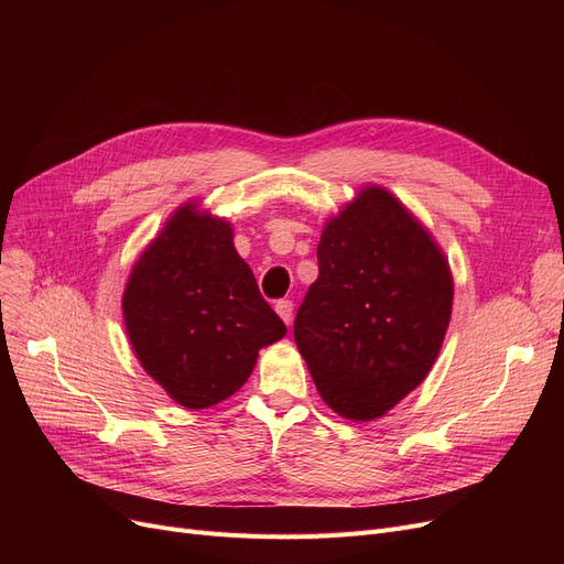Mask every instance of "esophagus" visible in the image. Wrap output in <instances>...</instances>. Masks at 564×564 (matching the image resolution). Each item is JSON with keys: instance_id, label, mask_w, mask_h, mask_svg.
I'll return each instance as SVG.
<instances>
[{"instance_id": "34e87169", "label": "esophagus", "mask_w": 564, "mask_h": 564, "mask_svg": "<svg viewBox=\"0 0 564 564\" xmlns=\"http://www.w3.org/2000/svg\"><path fill=\"white\" fill-rule=\"evenodd\" d=\"M276 313H279V317L288 324V327H290V324H292V302H288V300H281V302H276Z\"/></svg>"}]
</instances>
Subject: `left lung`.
<instances>
[{"mask_svg":"<svg viewBox=\"0 0 564 564\" xmlns=\"http://www.w3.org/2000/svg\"><path fill=\"white\" fill-rule=\"evenodd\" d=\"M294 343L338 416L375 421L421 387L453 313V272L402 200L366 185L322 228Z\"/></svg>","mask_w":564,"mask_h":564,"instance_id":"obj_1","label":"left lung"}]
</instances>
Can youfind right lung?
Wrapping results in <instances>:
<instances>
[{
    "label": "right lung",
    "mask_w": 564,
    "mask_h": 564,
    "mask_svg": "<svg viewBox=\"0 0 564 564\" xmlns=\"http://www.w3.org/2000/svg\"><path fill=\"white\" fill-rule=\"evenodd\" d=\"M123 319L141 368L185 409L245 387L258 351L285 336L262 300L232 226L187 200L132 264Z\"/></svg>",
    "instance_id": "1"
}]
</instances>
